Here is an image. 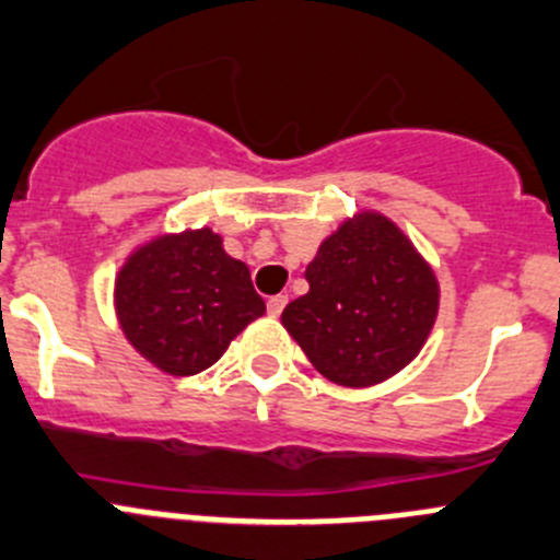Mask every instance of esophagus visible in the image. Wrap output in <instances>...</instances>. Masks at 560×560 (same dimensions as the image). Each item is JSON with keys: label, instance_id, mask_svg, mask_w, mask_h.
<instances>
[{"label": "esophagus", "instance_id": "esophagus-1", "mask_svg": "<svg viewBox=\"0 0 560 560\" xmlns=\"http://www.w3.org/2000/svg\"><path fill=\"white\" fill-rule=\"evenodd\" d=\"M284 306H287V295H270V299H268V315L279 317Z\"/></svg>", "mask_w": 560, "mask_h": 560}]
</instances>
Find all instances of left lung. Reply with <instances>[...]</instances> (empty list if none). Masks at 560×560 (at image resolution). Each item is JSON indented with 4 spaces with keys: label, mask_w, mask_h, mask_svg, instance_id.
<instances>
[{
    "label": "left lung",
    "mask_w": 560,
    "mask_h": 560,
    "mask_svg": "<svg viewBox=\"0 0 560 560\" xmlns=\"http://www.w3.org/2000/svg\"><path fill=\"white\" fill-rule=\"evenodd\" d=\"M310 292L281 312L312 365L346 387L399 374L438 315V281L405 234L360 214L326 240L306 268Z\"/></svg>",
    "instance_id": "left-lung-1"
}]
</instances>
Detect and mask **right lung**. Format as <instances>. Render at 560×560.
Returning <instances> with one entry per match:
<instances>
[{
    "mask_svg": "<svg viewBox=\"0 0 560 560\" xmlns=\"http://www.w3.org/2000/svg\"><path fill=\"white\" fill-rule=\"evenodd\" d=\"M261 312L265 301L248 265L231 259L211 229L159 236L119 270L117 315L125 337L173 376L214 365Z\"/></svg>",
    "mask_w": 560,
    "mask_h": 560,
    "instance_id": "1",
    "label": "right lung"
}]
</instances>
